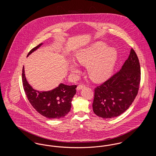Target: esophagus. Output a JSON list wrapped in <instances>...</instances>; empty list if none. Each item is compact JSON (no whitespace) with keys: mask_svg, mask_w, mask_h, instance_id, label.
Here are the masks:
<instances>
[{"mask_svg":"<svg viewBox=\"0 0 156 156\" xmlns=\"http://www.w3.org/2000/svg\"><path fill=\"white\" fill-rule=\"evenodd\" d=\"M84 87H85V85H79L77 87L76 89H77L78 90H81V89H82V88H83Z\"/></svg>","mask_w":156,"mask_h":156,"instance_id":"esophagus-1","label":"esophagus"}]
</instances>
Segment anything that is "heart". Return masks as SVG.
Returning a JSON list of instances; mask_svg holds the SVG:
<instances>
[{
	"mask_svg": "<svg viewBox=\"0 0 156 156\" xmlns=\"http://www.w3.org/2000/svg\"><path fill=\"white\" fill-rule=\"evenodd\" d=\"M76 61L83 66H87L89 77L94 81H104L111 76L115 66L118 52L106 44L98 42L88 47L82 48L75 54ZM69 69L73 74L79 70L74 62L70 64Z\"/></svg>",
	"mask_w": 156,
	"mask_h": 156,
	"instance_id": "heart-1",
	"label": "heart"
}]
</instances>
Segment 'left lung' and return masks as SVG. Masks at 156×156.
Returning a JSON list of instances; mask_svg holds the SVG:
<instances>
[{"mask_svg":"<svg viewBox=\"0 0 156 156\" xmlns=\"http://www.w3.org/2000/svg\"><path fill=\"white\" fill-rule=\"evenodd\" d=\"M140 75L139 61L132 48L119 72L95 89L92 104L95 114L110 119L126 111L137 94Z\"/></svg>","mask_w":156,"mask_h":156,"instance_id":"obj_1","label":"left lung"}]
</instances>
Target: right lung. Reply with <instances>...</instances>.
Segmentation results:
<instances>
[{"label": "right lung", "mask_w": 156, "mask_h": 156, "mask_svg": "<svg viewBox=\"0 0 156 156\" xmlns=\"http://www.w3.org/2000/svg\"><path fill=\"white\" fill-rule=\"evenodd\" d=\"M43 44L41 43L33 48L27 57ZM22 82L24 92L30 104L43 116L48 119H60L65 117L70 111L72 99L76 94V85L69 86L61 83L58 87L50 90H37L33 88L27 81L24 66Z\"/></svg>", "instance_id": "right-lung-1"}]
</instances>
